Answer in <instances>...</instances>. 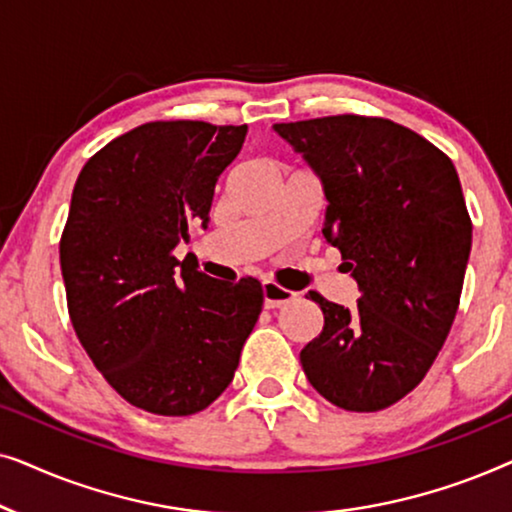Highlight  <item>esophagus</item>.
<instances>
[{"instance_id":"esophagus-1","label":"esophagus","mask_w":512,"mask_h":512,"mask_svg":"<svg viewBox=\"0 0 512 512\" xmlns=\"http://www.w3.org/2000/svg\"><path fill=\"white\" fill-rule=\"evenodd\" d=\"M263 300L268 310H275V307H282L291 300H296V293L289 289H282L275 282H263Z\"/></svg>"}]
</instances>
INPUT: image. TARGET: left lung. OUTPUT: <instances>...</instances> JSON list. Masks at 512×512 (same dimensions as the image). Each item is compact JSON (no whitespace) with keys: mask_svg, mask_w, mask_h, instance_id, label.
Masks as SVG:
<instances>
[{"mask_svg":"<svg viewBox=\"0 0 512 512\" xmlns=\"http://www.w3.org/2000/svg\"><path fill=\"white\" fill-rule=\"evenodd\" d=\"M326 198L321 235L340 249L361 298L354 307L307 296L324 331L300 363L326 401L352 412L410 394L457 317L473 226L452 160L387 118L326 116L275 123Z\"/></svg>","mask_w":512,"mask_h":512,"instance_id":"left-lung-1","label":"left lung"}]
</instances>
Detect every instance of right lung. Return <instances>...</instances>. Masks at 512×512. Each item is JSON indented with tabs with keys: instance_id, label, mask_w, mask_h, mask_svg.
Here are the masks:
<instances>
[{
	"instance_id": "1",
	"label": "right lung",
	"mask_w": 512,
	"mask_h": 512,
	"mask_svg": "<svg viewBox=\"0 0 512 512\" xmlns=\"http://www.w3.org/2000/svg\"><path fill=\"white\" fill-rule=\"evenodd\" d=\"M247 125L156 121L116 137L74 184L60 268L76 335L125 401L186 417L219 398L263 307L261 282L212 279L174 249L207 228Z\"/></svg>"
}]
</instances>
